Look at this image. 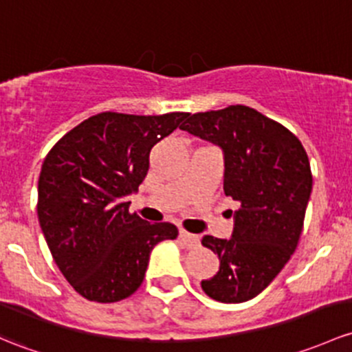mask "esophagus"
Returning a JSON list of instances; mask_svg holds the SVG:
<instances>
[{
    "label": "esophagus",
    "mask_w": 352,
    "mask_h": 352,
    "mask_svg": "<svg viewBox=\"0 0 352 352\" xmlns=\"http://www.w3.org/2000/svg\"><path fill=\"white\" fill-rule=\"evenodd\" d=\"M179 239H180V241H182L184 244H186V246H188V248L197 246V244H199V236L190 234V232L184 231V229H180V232H179Z\"/></svg>",
    "instance_id": "obj_1"
}]
</instances>
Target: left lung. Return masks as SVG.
Instances as JSON below:
<instances>
[{"label":"left lung","mask_w":352,"mask_h":352,"mask_svg":"<svg viewBox=\"0 0 352 352\" xmlns=\"http://www.w3.org/2000/svg\"><path fill=\"white\" fill-rule=\"evenodd\" d=\"M184 131L219 146L224 194L238 202L231 238L204 236L219 272L202 290L223 303L251 300L290 260L312 192L309 157L294 133L248 106L187 114Z\"/></svg>","instance_id":"8db88e82"}]
</instances>
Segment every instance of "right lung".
<instances>
[{"instance_id":"1","label":"right lung","mask_w":352,"mask_h":352,"mask_svg":"<svg viewBox=\"0 0 352 352\" xmlns=\"http://www.w3.org/2000/svg\"><path fill=\"white\" fill-rule=\"evenodd\" d=\"M186 118L96 114L62 136L43 160L40 228L62 275L87 300L111 303L135 294L155 244L179 234L173 224L129 214L126 197L145 180L151 148Z\"/></svg>"}]
</instances>
